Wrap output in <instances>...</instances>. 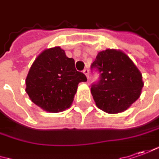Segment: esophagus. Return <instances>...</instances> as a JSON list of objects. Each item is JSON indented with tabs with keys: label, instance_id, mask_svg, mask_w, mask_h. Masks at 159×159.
Wrapping results in <instances>:
<instances>
[{
	"label": "esophagus",
	"instance_id": "1",
	"mask_svg": "<svg viewBox=\"0 0 159 159\" xmlns=\"http://www.w3.org/2000/svg\"><path fill=\"white\" fill-rule=\"evenodd\" d=\"M83 72H84V75H86L87 79H89V70H87V69H85V70H84L83 71Z\"/></svg>",
	"mask_w": 159,
	"mask_h": 159
}]
</instances>
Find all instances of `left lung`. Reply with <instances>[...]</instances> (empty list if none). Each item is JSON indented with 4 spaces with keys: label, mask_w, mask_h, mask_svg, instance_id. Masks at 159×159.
Here are the masks:
<instances>
[{
    "label": "left lung",
    "mask_w": 159,
    "mask_h": 159,
    "mask_svg": "<svg viewBox=\"0 0 159 159\" xmlns=\"http://www.w3.org/2000/svg\"><path fill=\"white\" fill-rule=\"evenodd\" d=\"M100 73V80L90 89L96 105L109 114L129 109L140 97L142 74L125 52L107 48L98 52L91 64Z\"/></svg>",
    "instance_id": "1"
}]
</instances>
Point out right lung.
Segmentation results:
<instances>
[{"label":"right lung","mask_w":159,"mask_h":159,"mask_svg":"<svg viewBox=\"0 0 159 159\" xmlns=\"http://www.w3.org/2000/svg\"><path fill=\"white\" fill-rule=\"evenodd\" d=\"M86 81L85 75L75 70V60L57 46L44 49L35 58L26 77V92L43 111L61 112L71 106L78 84Z\"/></svg>","instance_id":"obj_1"}]
</instances>
